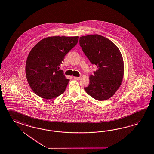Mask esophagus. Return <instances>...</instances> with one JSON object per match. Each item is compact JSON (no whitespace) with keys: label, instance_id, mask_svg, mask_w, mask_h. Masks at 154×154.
I'll return each mask as SVG.
<instances>
[{"label":"esophagus","instance_id":"esophagus-1","mask_svg":"<svg viewBox=\"0 0 154 154\" xmlns=\"http://www.w3.org/2000/svg\"><path fill=\"white\" fill-rule=\"evenodd\" d=\"M74 79H76V80H79V79H80V77H76V76H75L74 78Z\"/></svg>","mask_w":154,"mask_h":154}]
</instances>
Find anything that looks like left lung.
Wrapping results in <instances>:
<instances>
[{"instance_id":"obj_1","label":"left lung","mask_w":154,"mask_h":154,"mask_svg":"<svg viewBox=\"0 0 154 154\" xmlns=\"http://www.w3.org/2000/svg\"><path fill=\"white\" fill-rule=\"evenodd\" d=\"M79 44L90 62L97 67L90 76L84 89L99 101L112 97L119 89L123 78L124 64L119 48L111 41L99 35L82 36Z\"/></svg>"}]
</instances>
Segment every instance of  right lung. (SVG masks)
Segmentation results:
<instances>
[{
  "instance_id": "1",
  "label": "right lung",
  "mask_w": 154,
  "mask_h": 154,
  "mask_svg": "<svg viewBox=\"0 0 154 154\" xmlns=\"http://www.w3.org/2000/svg\"><path fill=\"white\" fill-rule=\"evenodd\" d=\"M78 36H53L41 40L32 48L26 64L28 82L33 92L46 99L65 91L69 79L60 70L65 56L78 42Z\"/></svg>"
}]
</instances>
